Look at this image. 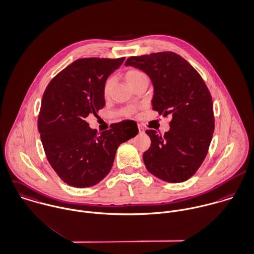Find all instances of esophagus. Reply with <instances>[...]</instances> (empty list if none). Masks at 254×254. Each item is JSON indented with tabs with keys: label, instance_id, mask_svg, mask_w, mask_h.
Instances as JSON below:
<instances>
[{
	"label": "esophagus",
	"instance_id": "obj_1",
	"mask_svg": "<svg viewBox=\"0 0 254 254\" xmlns=\"http://www.w3.org/2000/svg\"><path fill=\"white\" fill-rule=\"evenodd\" d=\"M138 129H139L140 133H144V127H142L141 125H138Z\"/></svg>",
	"mask_w": 254,
	"mask_h": 254
}]
</instances>
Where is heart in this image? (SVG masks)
I'll use <instances>...</instances> for the list:
<instances>
[{"instance_id": "obj_1", "label": "heart", "mask_w": 254, "mask_h": 254, "mask_svg": "<svg viewBox=\"0 0 254 254\" xmlns=\"http://www.w3.org/2000/svg\"><path fill=\"white\" fill-rule=\"evenodd\" d=\"M144 76H146V75L142 71H140L139 69H135V68L129 69L125 73V79L131 85H134L139 79H141ZM112 85H113V78L108 77L105 80L104 85H103V94H104V96L109 95V93L111 91V88H112ZM137 112H138V107H136V106H126V107L121 108L119 110L118 114L120 116H123V117H131V116L135 115Z\"/></svg>"}]
</instances>
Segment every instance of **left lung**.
I'll list each match as a JSON object with an SVG mask.
<instances>
[{"instance_id": "1", "label": "left lung", "mask_w": 254, "mask_h": 254, "mask_svg": "<svg viewBox=\"0 0 254 254\" xmlns=\"http://www.w3.org/2000/svg\"><path fill=\"white\" fill-rule=\"evenodd\" d=\"M125 65L151 78L155 88L153 110L171 117L164 136L155 130L146 131L151 138V146L143 155L146 168L164 181H186L204 162L215 129L209 88L200 74L174 52L131 56Z\"/></svg>"}]
</instances>
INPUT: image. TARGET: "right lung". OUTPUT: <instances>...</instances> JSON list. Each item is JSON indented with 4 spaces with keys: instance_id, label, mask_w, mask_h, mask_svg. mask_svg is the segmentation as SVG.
<instances>
[{
    "instance_id": "obj_1",
    "label": "right lung",
    "mask_w": 254,
    "mask_h": 254,
    "mask_svg": "<svg viewBox=\"0 0 254 254\" xmlns=\"http://www.w3.org/2000/svg\"><path fill=\"white\" fill-rule=\"evenodd\" d=\"M125 57L82 58L58 73L42 96L37 126L46 158L67 184L84 188L102 180L117 148L135 137L136 122L123 120L97 133L85 118L104 104L103 85Z\"/></svg>"
}]
</instances>
